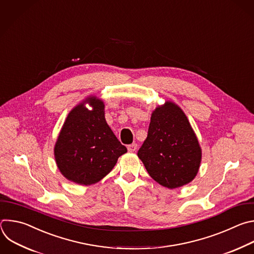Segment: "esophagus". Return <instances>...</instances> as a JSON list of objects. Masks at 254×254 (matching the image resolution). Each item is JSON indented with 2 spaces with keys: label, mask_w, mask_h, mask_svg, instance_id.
<instances>
[{
  "label": "esophagus",
  "mask_w": 254,
  "mask_h": 254,
  "mask_svg": "<svg viewBox=\"0 0 254 254\" xmlns=\"http://www.w3.org/2000/svg\"><path fill=\"white\" fill-rule=\"evenodd\" d=\"M137 147H138V145L136 143H132V144L128 145L127 148H128L129 152H135L137 150Z\"/></svg>",
  "instance_id": "obj_1"
}]
</instances>
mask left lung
I'll list each match as a JSON object with an SVG mask.
<instances>
[{
    "mask_svg": "<svg viewBox=\"0 0 254 254\" xmlns=\"http://www.w3.org/2000/svg\"><path fill=\"white\" fill-rule=\"evenodd\" d=\"M137 155L157 183L174 189L196 177L202 150L183 110L165 101L152 111L147 138Z\"/></svg>",
    "mask_w": 254,
    "mask_h": 254,
    "instance_id": "1",
    "label": "left lung"
}]
</instances>
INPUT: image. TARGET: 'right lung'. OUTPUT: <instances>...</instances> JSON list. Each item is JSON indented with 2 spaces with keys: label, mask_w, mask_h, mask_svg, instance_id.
I'll list each match as a JSON object with an SVG mask.
<instances>
[{
  "label": "right lung",
  "mask_w": 254,
  "mask_h": 254,
  "mask_svg": "<svg viewBox=\"0 0 254 254\" xmlns=\"http://www.w3.org/2000/svg\"><path fill=\"white\" fill-rule=\"evenodd\" d=\"M92 107L89 111L85 105ZM127 148L105 119L102 99L90 95L68 114L54 147L61 174L79 185H92L111 172Z\"/></svg>",
  "instance_id": "right-lung-1"
}]
</instances>
